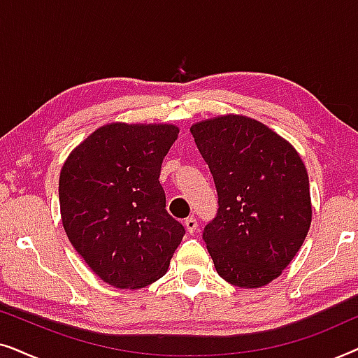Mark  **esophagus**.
I'll list each match as a JSON object with an SVG mask.
<instances>
[{"instance_id":"34e87169","label":"esophagus","mask_w":358,"mask_h":358,"mask_svg":"<svg viewBox=\"0 0 358 358\" xmlns=\"http://www.w3.org/2000/svg\"><path fill=\"white\" fill-rule=\"evenodd\" d=\"M185 228H187L189 233H195V229H197V220H195V217L185 218Z\"/></svg>"}]
</instances>
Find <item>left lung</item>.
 <instances>
[{
    "instance_id": "8db88e82",
    "label": "left lung",
    "mask_w": 358,
    "mask_h": 358,
    "mask_svg": "<svg viewBox=\"0 0 358 358\" xmlns=\"http://www.w3.org/2000/svg\"><path fill=\"white\" fill-rule=\"evenodd\" d=\"M218 194L203 241L218 275L259 288L280 275L311 224L310 180L296 150L261 122L220 115L190 127Z\"/></svg>"
}]
</instances>
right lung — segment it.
Returning <instances> with one entry per match:
<instances>
[{"label": "right lung", "mask_w": 358, "mask_h": 358, "mask_svg": "<svg viewBox=\"0 0 358 358\" xmlns=\"http://www.w3.org/2000/svg\"><path fill=\"white\" fill-rule=\"evenodd\" d=\"M179 129L102 125L60 173L62 223L92 272L115 288H143L168 271L185 229L166 210L161 164Z\"/></svg>", "instance_id": "1"}]
</instances>
